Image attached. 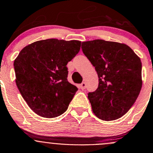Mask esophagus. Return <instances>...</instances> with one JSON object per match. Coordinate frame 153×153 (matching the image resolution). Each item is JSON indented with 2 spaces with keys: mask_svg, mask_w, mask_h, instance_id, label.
I'll use <instances>...</instances> for the list:
<instances>
[{
  "mask_svg": "<svg viewBox=\"0 0 153 153\" xmlns=\"http://www.w3.org/2000/svg\"><path fill=\"white\" fill-rule=\"evenodd\" d=\"M80 88H81V90H85V88H86V83H85V82H82V83L80 85Z\"/></svg>",
  "mask_w": 153,
  "mask_h": 153,
  "instance_id": "1",
  "label": "esophagus"
}]
</instances>
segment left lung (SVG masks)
Here are the masks:
<instances>
[{"mask_svg":"<svg viewBox=\"0 0 153 153\" xmlns=\"http://www.w3.org/2000/svg\"><path fill=\"white\" fill-rule=\"evenodd\" d=\"M81 49L99 78L97 89L88 93L93 112L104 121L121 118L134 105L140 92V59L128 45L113 41H85Z\"/></svg>","mask_w":153,"mask_h":153,"instance_id":"1","label":"left lung"}]
</instances>
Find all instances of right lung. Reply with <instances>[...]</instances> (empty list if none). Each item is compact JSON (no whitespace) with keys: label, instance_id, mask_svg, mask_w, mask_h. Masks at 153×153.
<instances>
[{"label":"right lung","instance_id":"obj_1","mask_svg":"<svg viewBox=\"0 0 153 153\" xmlns=\"http://www.w3.org/2000/svg\"><path fill=\"white\" fill-rule=\"evenodd\" d=\"M81 41L47 39L25 47L14 61L16 83L25 102L44 118L59 116L78 88L67 80L66 65L78 54Z\"/></svg>","mask_w":153,"mask_h":153}]
</instances>
